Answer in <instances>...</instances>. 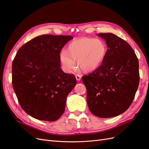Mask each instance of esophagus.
I'll use <instances>...</instances> for the list:
<instances>
[{"mask_svg":"<svg viewBox=\"0 0 149 149\" xmlns=\"http://www.w3.org/2000/svg\"><path fill=\"white\" fill-rule=\"evenodd\" d=\"M81 75H79V74H76V80L79 81L81 79Z\"/></svg>","mask_w":149,"mask_h":149,"instance_id":"esophagus-1","label":"esophagus"}]
</instances>
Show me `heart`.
Wrapping results in <instances>:
<instances>
[{
    "instance_id": "1",
    "label": "heart",
    "mask_w": 149,
    "mask_h": 149,
    "mask_svg": "<svg viewBox=\"0 0 149 149\" xmlns=\"http://www.w3.org/2000/svg\"><path fill=\"white\" fill-rule=\"evenodd\" d=\"M106 52V45L102 40L81 37L70 42L67 51L61 52L60 60L63 70L67 73L76 68V61L83 71L91 72L101 65Z\"/></svg>"
}]
</instances>
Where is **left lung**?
<instances>
[{"instance_id":"left-lung-1","label":"left lung","mask_w":149,"mask_h":149,"mask_svg":"<svg viewBox=\"0 0 149 149\" xmlns=\"http://www.w3.org/2000/svg\"><path fill=\"white\" fill-rule=\"evenodd\" d=\"M106 41L104 60L93 73L82 76L87 103L94 116L109 118L123 113L131 105L140 76L139 61L125 40L111 33H99Z\"/></svg>"}]
</instances>
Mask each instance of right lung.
<instances>
[{
  "instance_id": "add662e5",
  "label": "right lung",
  "mask_w": 149,
  "mask_h": 149,
  "mask_svg": "<svg viewBox=\"0 0 149 149\" xmlns=\"http://www.w3.org/2000/svg\"><path fill=\"white\" fill-rule=\"evenodd\" d=\"M71 35H42L18 50L12 62V86L23 110L38 120L55 121L76 84L60 68V54Z\"/></svg>"
}]
</instances>
